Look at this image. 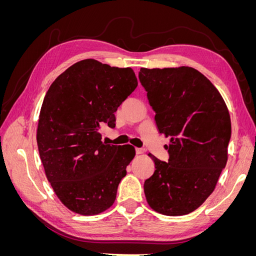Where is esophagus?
Listing matches in <instances>:
<instances>
[{
  "label": "esophagus",
  "instance_id": "1",
  "mask_svg": "<svg viewBox=\"0 0 256 256\" xmlns=\"http://www.w3.org/2000/svg\"><path fill=\"white\" fill-rule=\"evenodd\" d=\"M136 152L138 154H141L144 152V150H143V148H136Z\"/></svg>",
  "mask_w": 256,
  "mask_h": 256
}]
</instances>
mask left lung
Wrapping results in <instances>:
<instances>
[{"instance_id": "8db88e82", "label": "left lung", "mask_w": 256, "mask_h": 256, "mask_svg": "<svg viewBox=\"0 0 256 256\" xmlns=\"http://www.w3.org/2000/svg\"><path fill=\"white\" fill-rule=\"evenodd\" d=\"M138 79L159 132L171 138L168 162L148 154L154 172L144 182L146 200L164 216L188 214L212 194L226 168L232 132L228 106L192 67L141 68Z\"/></svg>"}]
</instances>
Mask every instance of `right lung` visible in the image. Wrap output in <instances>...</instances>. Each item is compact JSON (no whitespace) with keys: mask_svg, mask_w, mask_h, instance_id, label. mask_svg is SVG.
<instances>
[{"mask_svg":"<svg viewBox=\"0 0 256 256\" xmlns=\"http://www.w3.org/2000/svg\"><path fill=\"white\" fill-rule=\"evenodd\" d=\"M138 86L131 68L88 58L53 81L37 127L38 152L58 200L82 216L110 208L134 147L102 141L100 128L115 127L118 108Z\"/></svg>","mask_w":256,"mask_h":256,"instance_id":"right-lung-1","label":"right lung"}]
</instances>
